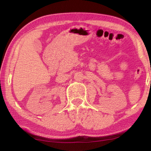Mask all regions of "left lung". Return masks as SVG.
<instances>
[{
  "label": "left lung",
  "instance_id": "8db88e82",
  "mask_svg": "<svg viewBox=\"0 0 151 151\" xmlns=\"http://www.w3.org/2000/svg\"><path fill=\"white\" fill-rule=\"evenodd\" d=\"M150 85H151V81H150Z\"/></svg>",
  "mask_w": 151,
  "mask_h": 151
}]
</instances>
